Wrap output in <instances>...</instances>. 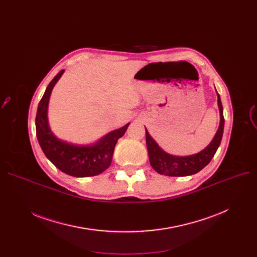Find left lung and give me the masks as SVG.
I'll return each instance as SVG.
<instances>
[{"label":"left lung","instance_id":"1","mask_svg":"<svg viewBox=\"0 0 257 257\" xmlns=\"http://www.w3.org/2000/svg\"><path fill=\"white\" fill-rule=\"evenodd\" d=\"M218 104L220 108L221 121L219 129L215 133L212 142L206 147L203 151L197 153L192 156H173L161 150L156 142L150 137L149 132L146 129V143L149 153V159L152 168L159 174L166 175V176L180 177V176H190L198 172H200L204 167H206L212 157L217 152L218 148L221 144L223 130H224V115H223V106L221 102L220 94L218 93Z\"/></svg>","mask_w":257,"mask_h":257}]
</instances>
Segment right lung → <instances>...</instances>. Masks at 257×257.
I'll use <instances>...</instances> for the list:
<instances>
[{
    "label": "right lung",
    "instance_id": "right-lung-1",
    "mask_svg": "<svg viewBox=\"0 0 257 257\" xmlns=\"http://www.w3.org/2000/svg\"><path fill=\"white\" fill-rule=\"evenodd\" d=\"M62 73L63 70L53 78L38 104L35 118L38 143L48 159L61 172L74 177L97 176L111 165L115 144L125 134L129 123L92 146H75L56 139L49 128L47 111L53 86Z\"/></svg>",
    "mask_w": 257,
    "mask_h": 257
}]
</instances>
